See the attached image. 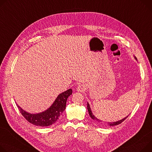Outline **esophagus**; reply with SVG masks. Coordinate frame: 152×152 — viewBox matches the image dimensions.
<instances>
[{
	"mask_svg": "<svg viewBox=\"0 0 152 152\" xmlns=\"http://www.w3.org/2000/svg\"><path fill=\"white\" fill-rule=\"evenodd\" d=\"M86 90V87L84 85L79 86L77 87V90L78 91H80V92H83V91H84Z\"/></svg>",
	"mask_w": 152,
	"mask_h": 152,
	"instance_id": "esophagus-1",
	"label": "esophagus"
}]
</instances>
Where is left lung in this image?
Wrapping results in <instances>:
<instances>
[{"label": "left lung", "instance_id": "1", "mask_svg": "<svg viewBox=\"0 0 152 152\" xmlns=\"http://www.w3.org/2000/svg\"><path fill=\"white\" fill-rule=\"evenodd\" d=\"M134 58L136 59V58L134 57ZM87 109H88V113H89V115H90V117L93 119H94V120H96V121H98V122H102V121H101V120H99V119H98L97 118H96L94 115H93V114L92 113V112H91V108H90V105H89V104L88 103H87ZM129 116V115L127 116H126V118H124V119H121V120H119V121H116V122H108V126H116V125H118V124H121V123H122L124 121H125V119H127V118Z\"/></svg>", "mask_w": 152, "mask_h": 152}]
</instances>
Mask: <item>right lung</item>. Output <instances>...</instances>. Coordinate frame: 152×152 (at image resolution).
<instances>
[{"instance_id": "add662e5", "label": "right lung", "mask_w": 152, "mask_h": 152, "mask_svg": "<svg viewBox=\"0 0 152 152\" xmlns=\"http://www.w3.org/2000/svg\"><path fill=\"white\" fill-rule=\"evenodd\" d=\"M72 94V90L68 89L58 95L56 100L45 111L36 114L25 112L18 104L17 106L22 116L33 125L40 127L50 126L56 122L65 110L68 98Z\"/></svg>"}]
</instances>
